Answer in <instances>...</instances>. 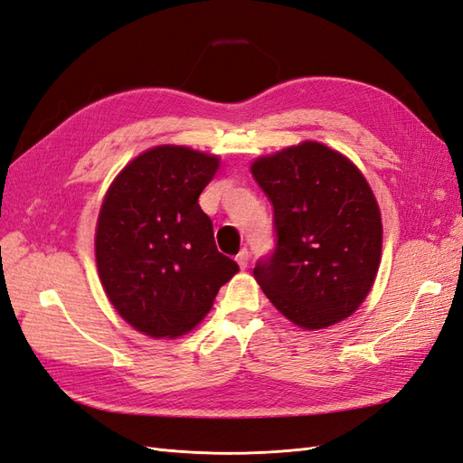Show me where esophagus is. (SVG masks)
Instances as JSON below:
<instances>
[{
	"label": "esophagus",
	"mask_w": 463,
	"mask_h": 463,
	"mask_svg": "<svg viewBox=\"0 0 463 463\" xmlns=\"http://www.w3.org/2000/svg\"><path fill=\"white\" fill-rule=\"evenodd\" d=\"M235 260H237V264H240V269L245 270L247 264H249V250H247V249H241L240 255L235 257Z\"/></svg>",
	"instance_id": "1"
}]
</instances>
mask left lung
<instances>
[{"mask_svg":"<svg viewBox=\"0 0 463 463\" xmlns=\"http://www.w3.org/2000/svg\"><path fill=\"white\" fill-rule=\"evenodd\" d=\"M250 172L274 206V253L253 270L264 296L305 330L347 318L381 264V210L367 179L315 141L260 156Z\"/></svg>","mask_w":463,"mask_h":463,"instance_id":"1","label":"left lung"}]
</instances>
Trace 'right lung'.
<instances>
[{
	"label": "right lung",
	"instance_id": "1",
	"mask_svg": "<svg viewBox=\"0 0 463 463\" xmlns=\"http://www.w3.org/2000/svg\"><path fill=\"white\" fill-rule=\"evenodd\" d=\"M220 165L214 154L154 146L123 167L96 223L98 276L114 309L150 338H175L213 309L240 270L216 249L199 194Z\"/></svg>",
	"mask_w": 463,
	"mask_h": 463
}]
</instances>
